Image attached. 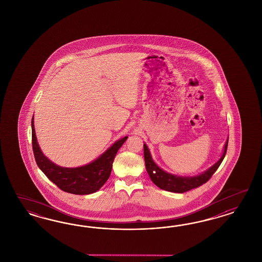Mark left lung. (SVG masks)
<instances>
[{
    "mask_svg": "<svg viewBox=\"0 0 262 262\" xmlns=\"http://www.w3.org/2000/svg\"><path fill=\"white\" fill-rule=\"evenodd\" d=\"M228 143H229V139L227 140L225 145V149H224L221 159H219V161H217L213 166L210 167L203 174H199L196 177H188V178L177 177L174 174L166 173L165 171L160 169L151 159L149 149L144 144V159H145V165H146L147 172L151 178V182L163 190L174 192V193H184L186 191L197 188L199 186L203 185L204 183H206L212 177V174H214L218 167L220 166L227 152Z\"/></svg>",
    "mask_w": 262,
    "mask_h": 262,
    "instance_id": "1",
    "label": "left lung"
}]
</instances>
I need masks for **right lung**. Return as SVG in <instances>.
Returning a JSON list of instances; mask_svg holds the SVG:
<instances>
[{"mask_svg": "<svg viewBox=\"0 0 262 262\" xmlns=\"http://www.w3.org/2000/svg\"><path fill=\"white\" fill-rule=\"evenodd\" d=\"M127 136L114 143L99 159L85 166L64 168L57 166L42 154L36 140L33 117L32 119V151L41 171L56 186L65 192L76 195H88L99 190L111 176L112 163Z\"/></svg>", "mask_w": 262, "mask_h": 262, "instance_id": "obj_1", "label": "right lung"}]
</instances>
